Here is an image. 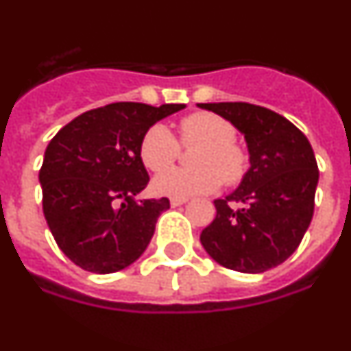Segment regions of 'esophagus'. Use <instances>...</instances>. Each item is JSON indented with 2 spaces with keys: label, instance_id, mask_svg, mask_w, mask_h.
<instances>
[{
  "label": "esophagus",
  "instance_id": "esophagus-1",
  "mask_svg": "<svg viewBox=\"0 0 351 351\" xmlns=\"http://www.w3.org/2000/svg\"><path fill=\"white\" fill-rule=\"evenodd\" d=\"M169 203H171V207H180V205L187 203V198H171Z\"/></svg>",
  "mask_w": 351,
  "mask_h": 351
}]
</instances>
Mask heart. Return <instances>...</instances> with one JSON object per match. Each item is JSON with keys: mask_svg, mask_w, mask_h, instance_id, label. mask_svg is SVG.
<instances>
[{"mask_svg": "<svg viewBox=\"0 0 351 351\" xmlns=\"http://www.w3.org/2000/svg\"><path fill=\"white\" fill-rule=\"evenodd\" d=\"M180 132L185 144H202L194 157V166L198 167H173L158 173L152 182L155 193L171 198H191L214 193L221 182L234 185L243 180L248 169V155L235 143V128L230 121L210 112H196L182 119ZM178 153L180 144L164 123L149 126L141 141V160L152 171L169 167Z\"/></svg>", "mask_w": 351, "mask_h": 351, "instance_id": "obj_1", "label": "heart"}]
</instances>
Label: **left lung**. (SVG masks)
<instances>
[{
  "instance_id": "1",
  "label": "left lung",
  "mask_w": 351,
  "mask_h": 351,
  "mask_svg": "<svg viewBox=\"0 0 351 351\" xmlns=\"http://www.w3.org/2000/svg\"><path fill=\"white\" fill-rule=\"evenodd\" d=\"M244 135L250 169L239 187L214 199L202 232L205 252L241 273H264L291 257L314 214L319 171L308 139L289 119L250 103H198Z\"/></svg>"
}]
</instances>
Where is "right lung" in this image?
<instances>
[{
	"label": "right lung",
	"instance_id": "obj_1",
	"mask_svg": "<svg viewBox=\"0 0 351 351\" xmlns=\"http://www.w3.org/2000/svg\"><path fill=\"white\" fill-rule=\"evenodd\" d=\"M182 108L110 103L75 117L49 141L39 171L44 217L76 266L116 273L148 248L169 199H135L149 180L141 141L149 126Z\"/></svg>",
	"mask_w": 351,
	"mask_h": 351
}]
</instances>
